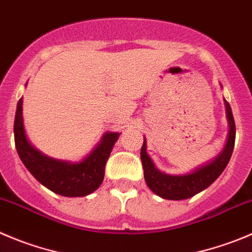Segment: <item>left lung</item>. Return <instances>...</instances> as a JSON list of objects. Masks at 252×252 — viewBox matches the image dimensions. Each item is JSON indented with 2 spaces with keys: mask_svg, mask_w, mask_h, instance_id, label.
Wrapping results in <instances>:
<instances>
[{
  "mask_svg": "<svg viewBox=\"0 0 252 252\" xmlns=\"http://www.w3.org/2000/svg\"><path fill=\"white\" fill-rule=\"evenodd\" d=\"M224 104L225 110H226L227 124H229V132H227V140L224 148L217 157L202 166L196 167L189 173L168 174L160 172L155 166L148 153L146 152L147 145H146V138L143 137V145L141 148L143 176H145L146 184L153 193L168 200L188 199L207 189L222 173L232 155L236 135L235 121L232 116L231 107L226 100H224Z\"/></svg>",
  "mask_w": 252,
  "mask_h": 252,
  "instance_id": "8db88e82",
  "label": "left lung"
}]
</instances>
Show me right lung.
Wrapping results in <instances>:
<instances>
[{"instance_id": "1", "label": "right lung", "mask_w": 252, "mask_h": 252, "mask_svg": "<svg viewBox=\"0 0 252 252\" xmlns=\"http://www.w3.org/2000/svg\"><path fill=\"white\" fill-rule=\"evenodd\" d=\"M22 104L23 99H20L14 117V143L21 160L31 174L49 190L63 196H85L96 190L104 181L105 164L120 133L105 132L96 147L79 162L48 157L28 141L23 125Z\"/></svg>"}]
</instances>
